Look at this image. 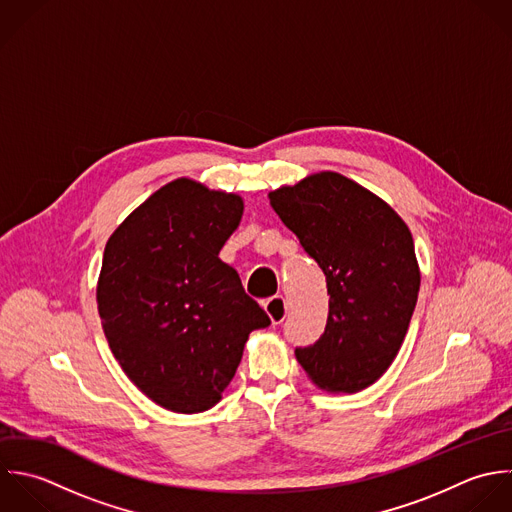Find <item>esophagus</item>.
<instances>
[{
	"mask_svg": "<svg viewBox=\"0 0 512 512\" xmlns=\"http://www.w3.org/2000/svg\"><path fill=\"white\" fill-rule=\"evenodd\" d=\"M263 307H265L267 315L271 317L273 325H279V323H283V321H285V315H287V303H285V299H283L281 295H275V297L267 299V301L263 303Z\"/></svg>",
	"mask_w": 512,
	"mask_h": 512,
	"instance_id": "34e87169",
	"label": "esophagus"
}]
</instances>
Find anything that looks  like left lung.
<instances>
[{
    "label": "left lung",
    "mask_w": 512,
    "mask_h": 512,
    "mask_svg": "<svg viewBox=\"0 0 512 512\" xmlns=\"http://www.w3.org/2000/svg\"><path fill=\"white\" fill-rule=\"evenodd\" d=\"M327 279L325 333L295 357L321 389L357 393L395 361L421 287L405 221L355 181L323 171L269 193Z\"/></svg>",
    "instance_id": "8db88e82"
}]
</instances>
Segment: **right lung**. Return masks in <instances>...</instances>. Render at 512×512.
<instances>
[{
    "label": "right lung",
    "mask_w": 512,
    "mask_h": 512,
    "mask_svg": "<svg viewBox=\"0 0 512 512\" xmlns=\"http://www.w3.org/2000/svg\"><path fill=\"white\" fill-rule=\"evenodd\" d=\"M241 215V197L177 179L105 245L97 309L107 343L125 375L169 411L219 403L249 333L271 325L219 259Z\"/></svg>",
    "instance_id": "right-lung-1"
}]
</instances>
